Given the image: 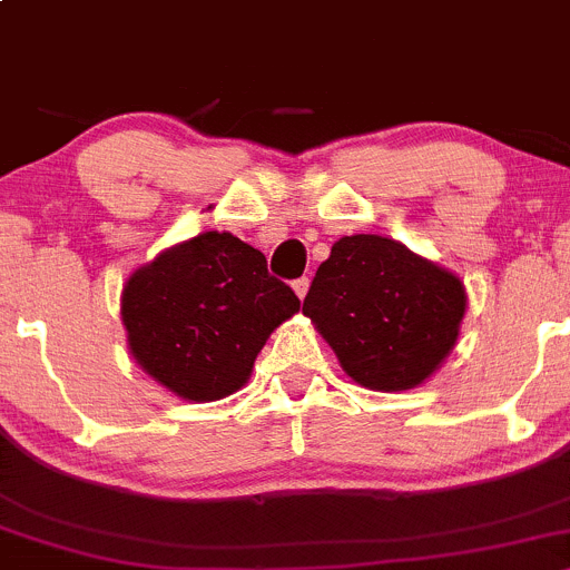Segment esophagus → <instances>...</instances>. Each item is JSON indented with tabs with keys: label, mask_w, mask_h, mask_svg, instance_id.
<instances>
[{
	"label": "esophagus",
	"mask_w": 570,
	"mask_h": 570,
	"mask_svg": "<svg viewBox=\"0 0 570 570\" xmlns=\"http://www.w3.org/2000/svg\"><path fill=\"white\" fill-rule=\"evenodd\" d=\"M292 289H295V295L301 297V301H303V297L308 295V278H297V281H292Z\"/></svg>",
	"instance_id": "obj_1"
}]
</instances>
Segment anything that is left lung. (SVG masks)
Returning <instances> with one entry per match:
<instances>
[{"label": "left lung", "instance_id": "1", "mask_svg": "<svg viewBox=\"0 0 570 570\" xmlns=\"http://www.w3.org/2000/svg\"><path fill=\"white\" fill-rule=\"evenodd\" d=\"M459 275L380 235L341 237L303 301L341 368L368 391L423 385L456 346Z\"/></svg>", "mask_w": 570, "mask_h": 570}]
</instances>
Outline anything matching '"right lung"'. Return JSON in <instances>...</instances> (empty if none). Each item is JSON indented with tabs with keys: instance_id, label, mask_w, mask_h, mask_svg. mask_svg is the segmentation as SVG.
<instances>
[{
	"instance_id": "1",
	"label": "right lung",
	"mask_w": 570,
	"mask_h": 570,
	"mask_svg": "<svg viewBox=\"0 0 570 570\" xmlns=\"http://www.w3.org/2000/svg\"><path fill=\"white\" fill-rule=\"evenodd\" d=\"M301 311L262 250L205 232L160 250L122 289L136 363L185 401H218L248 382L269 333Z\"/></svg>"
}]
</instances>
